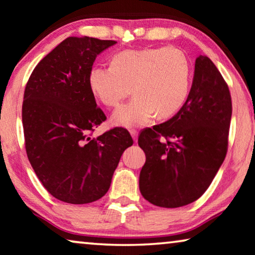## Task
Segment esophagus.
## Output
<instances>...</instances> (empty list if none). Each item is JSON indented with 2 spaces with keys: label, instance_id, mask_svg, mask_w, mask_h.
I'll return each instance as SVG.
<instances>
[{
  "label": "esophagus",
  "instance_id": "1",
  "mask_svg": "<svg viewBox=\"0 0 255 255\" xmlns=\"http://www.w3.org/2000/svg\"><path fill=\"white\" fill-rule=\"evenodd\" d=\"M130 135H131L132 139H134L135 142H137V135H138L137 130H135V129H131V130H130Z\"/></svg>",
  "mask_w": 255,
  "mask_h": 255
}]
</instances>
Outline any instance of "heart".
Here are the masks:
<instances>
[{"instance_id":"b5f03b06","label":"heart","mask_w":255,"mask_h":255,"mask_svg":"<svg viewBox=\"0 0 255 255\" xmlns=\"http://www.w3.org/2000/svg\"><path fill=\"white\" fill-rule=\"evenodd\" d=\"M191 63L180 49L172 47L124 51L113 56L112 66H95L89 87L99 102L118 106L131 88L135 97L113 113L114 126L145 125L157 113L160 119L177 114L191 92Z\"/></svg>"}]
</instances>
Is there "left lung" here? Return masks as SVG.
<instances>
[{
	"mask_svg": "<svg viewBox=\"0 0 255 255\" xmlns=\"http://www.w3.org/2000/svg\"><path fill=\"white\" fill-rule=\"evenodd\" d=\"M231 114L227 83L213 61L199 55L184 107L138 136L146 157L138 182L143 198L163 208L198 200L224 162Z\"/></svg>",
	"mask_w": 255,
	"mask_h": 255,
	"instance_id": "left-lung-1",
	"label": "left lung"
}]
</instances>
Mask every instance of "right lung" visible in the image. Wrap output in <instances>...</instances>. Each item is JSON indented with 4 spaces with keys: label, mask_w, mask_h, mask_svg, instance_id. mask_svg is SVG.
Listing matches in <instances>:
<instances>
[{
    "label": "right lung",
    "mask_w": 255,
    "mask_h": 255,
    "mask_svg": "<svg viewBox=\"0 0 255 255\" xmlns=\"http://www.w3.org/2000/svg\"><path fill=\"white\" fill-rule=\"evenodd\" d=\"M116 44L64 39L37 64L25 88L21 119L27 158L44 187L63 202L103 198L121 155L132 145L125 128L90 136L106 117L97 107L89 74L97 55Z\"/></svg>",
    "instance_id": "add662e5"
}]
</instances>
